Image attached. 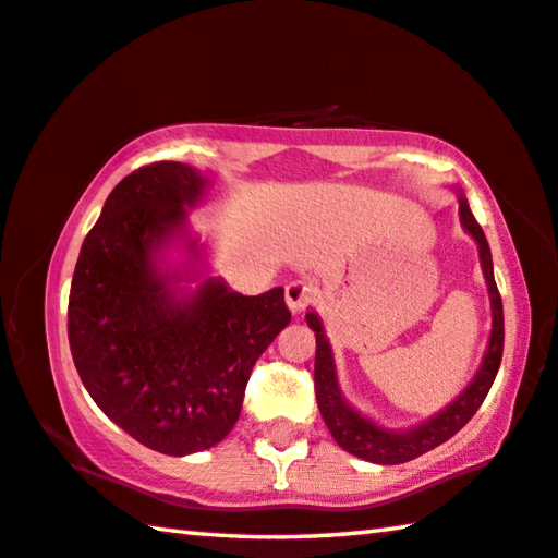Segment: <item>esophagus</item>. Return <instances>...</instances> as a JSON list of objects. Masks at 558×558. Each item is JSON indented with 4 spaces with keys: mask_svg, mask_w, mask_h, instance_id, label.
I'll list each match as a JSON object with an SVG mask.
<instances>
[{
    "mask_svg": "<svg viewBox=\"0 0 558 558\" xmlns=\"http://www.w3.org/2000/svg\"><path fill=\"white\" fill-rule=\"evenodd\" d=\"M311 298H313L311 288H307L303 280L288 282V288H286V303H288V307H290V313H293V315L303 313L305 307H307V303H311Z\"/></svg>",
    "mask_w": 558,
    "mask_h": 558,
    "instance_id": "34e87169",
    "label": "esophagus"
}]
</instances>
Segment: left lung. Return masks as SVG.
<instances>
[{
	"label": "left lung",
	"instance_id": "8db88e82",
	"mask_svg": "<svg viewBox=\"0 0 558 558\" xmlns=\"http://www.w3.org/2000/svg\"><path fill=\"white\" fill-rule=\"evenodd\" d=\"M459 201V223L466 233L474 238L476 247H480V263L486 280V290H489V303H492V335L489 344H486L484 360L472 383L464 387L462 395L454 397L445 410L432 414L429 420L414 424L410 429H390L383 424L373 422L365 414H360L355 407L342 397L340 383H338V367H335L332 348L327 340L325 327L320 315L311 311L305 315L307 327L315 332V397L320 414L330 429L335 441L344 449V452L355 454L365 462L373 464H402L410 459H417L429 449L445 445L449 437H454L466 422L474 417V412L480 410L484 397L489 395L494 377L499 373L501 365V352H504V311H501V295L494 280V265H492V251L486 243V235L482 226L476 223L472 216L470 203L462 189H457Z\"/></svg>",
	"mask_w": 558,
	"mask_h": 558
}]
</instances>
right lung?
Listing matches in <instances>:
<instances>
[{
    "label": "right lung",
    "instance_id": "add662e5",
    "mask_svg": "<svg viewBox=\"0 0 558 558\" xmlns=\"http://www.w3.org/2000/svg\"><path fill=\"white\" fill-rule=\"evenodd\" d=\"M206 189V175L179 161L126 175L84 238L69 293V344L86 392L123 432L171 457L226 439L255 360L290 323L282 288L241 295L206 276L189 228ZM173 244L189 262L165 260Z\"/></svg>",
    "mask_w": 558,
    "mask_h": 558
}]
</instances>
